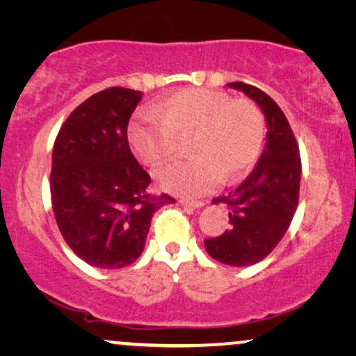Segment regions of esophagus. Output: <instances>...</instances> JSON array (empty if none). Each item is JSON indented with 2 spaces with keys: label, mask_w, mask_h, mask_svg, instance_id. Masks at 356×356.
Listing matches in <instances>:
<instances>
[{
  "label": "esophagus",
  "mask_w": 356,
  "mask_h": 356,
  "mask_svg": "<svg viewBox=\"0 0 356 356\" xmlns=\"http://www.w3.org/2000/svg\"><path fill=\"white\" fill-rule=\"evenodd\" d=\"M181 204L186 207H191V209H201L206 206L202 201H193V199H181Z\"/></svg>",
  "instance_id": "34e87169"
}]
</instances>
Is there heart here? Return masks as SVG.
<instances>
[{
	"label": "heart",
	"instance_id": "obj_1",
	"mask_svg": "<svg viewBox=\"0 0 356 356\" xmlns=\"http://www.w3.org/2000/svg\"><path fill=\"white\" fill-rule=\"evenodd\" d=\"M193 134L188 160H173L154 172L165 191L199 196L223 179L241 177L254 163L264 138V118L248 100H233L217 90L188 89L168 95L154 110H144L129 124L134 154L159 165L173 154L175 136Z\"/></svg>",
	"mask_w": 356,
	"mask_h": 356
}]
</instances>
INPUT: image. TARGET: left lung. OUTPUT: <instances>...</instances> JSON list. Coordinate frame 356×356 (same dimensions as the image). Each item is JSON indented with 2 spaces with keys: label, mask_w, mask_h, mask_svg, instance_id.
I'll return each mask as SVG.
<instances>
[{
  "label": "left lung",
  "mask_w": 356,
  "mask_h": 356,
  "mask_svg": "<svg viewBox=\"0 0 356 356\" xmlns=\"http://www.w3.org/2000/svg\"><path fill=\"white\" fill-rule=\"evenodd\" d=\"M259 106L266 120V143L250 177L227 196L213 199L228 206L230 228L204 241L212 259L246 267L264 259L279 245L295 216L300 196L301 160L293 131L280 106L266 92L230 82Z\"/></svg>",
  "instance_id": "8db88e82"
}]
</instances>
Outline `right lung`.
I'll list each match as a JSON object with an SVG mask.
<instances>
[{
	"label": "right lung",
	"instance_id": "obj_1",
	"mask_svg": "<svg viewBox=\"0 0 356 356\" xmlns=\"http://www.w3.org/2000/svg\"><path fill=\"white\" fill-rule=\"evenodd\" d=\"M143 92L110 87L70 115L53 147L50 191L67 246L87 264L121 269L143 254L150 220L175 204L152 197L150 177L128 143V123Z\"/></svg>",
	"mask_w": 356,
	"mask_h": 356
}]
</instances>
